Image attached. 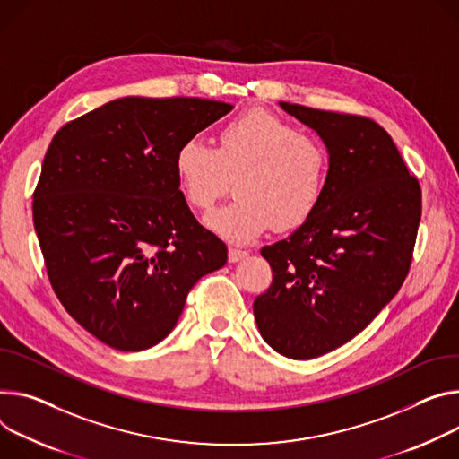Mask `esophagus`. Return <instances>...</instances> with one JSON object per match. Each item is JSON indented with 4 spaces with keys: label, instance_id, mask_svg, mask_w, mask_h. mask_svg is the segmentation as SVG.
<instances>
[{
    "label": "esophagus",
    "instance_id": "obj_1",
    "mask_svg": "<svg viewBox=\"0 0 459 459\" xmlns=\"http://www.w3.org/2000/svg\"><path fill=\"white\" fill-rule=\"evenodd\" d=\"M247 256H248V253L241 251V248H229V262L230 264H236V262H239V260H243Z\"/></svg>",
    "mask_w": 459,
    "mask_h": 459
}]
</instances>
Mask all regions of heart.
I'll return each mask as SVG.
<instances>
[{
    "label": "heart",
    "mask_w": 459,
    "mask_h": 459,
    "mask_svg": "<svg viewBox=\"0 0 459 459\" xmlns=\"http://www.w3.org/2000/svg\"><path fill=\"white\" fill-rule=\"evenodd\" d=\"M186 203L208 211L234 179L236 197L204 216V225L232 243H248L273 225L289 230L306 223L324 195L329 153L295 124L265 109L227 122L218 148L192 137L176 155Z\"/></svg>",
    "instance_id": "heart-1"
}]
</instances>
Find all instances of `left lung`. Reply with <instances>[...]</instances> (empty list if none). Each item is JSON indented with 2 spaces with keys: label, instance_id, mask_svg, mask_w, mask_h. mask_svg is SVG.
I'll use <instances>...</instances> for the list:
<instances>
[{
  "label": "left lung",
  "instance_id": "1",
  "mask_svg": "<svg viewBox=\"0 0 459 459\" xmlns=\"http://www.w3.org/2000/svg\"><path fill=\"white\" fill-rule=\"evenodd\" d=\"M329 153L324 195L293 234L262 248L273 283L255 300L264 341L297 360L351 341L397 295L421 220V188L371 118L280 102Z\"/></svg>",
  "mask_w": 459,
  "mask_h": 459
}]
</instances>
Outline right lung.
Segmentation results:
<instances>
[{"label": "right lung", "instance_id": "right-lung-1", "mask_svg": "<svg viewBox=\"0 0 459 459\" xmlns=\"http://www.w3.org/2000/svg\"><path fill=\"white\" fill-rule=\"evenodd\" d=\"M234 106L190 97L111 100L53 137L32 218L55 293L93 337L143 351L170 335L194 283L227 264L176 172L179 146Z\"/></svg>", "mask_w": 459, "mask_h": 459}]
</instances>
